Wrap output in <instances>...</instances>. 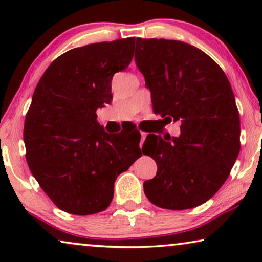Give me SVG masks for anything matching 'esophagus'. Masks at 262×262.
Listing matches in <instances>:
<instances>
[{
	"label": "esophagus",
	"instance_id": "obj_1",
	"mask_svg": "<svg viewBox=\"0 0 262 262\" xmlns=\"http://www.w3.org/2000/svg\"><path fill=\"white\" fill-rule=\"evenodd\" d=\"M141 136H142V137H141V143H139V145H141L142 146V144H143V142H144V139H145V137H146V132H141Z\"/></svg>",
	"mask_w": 262,
	"mask_h": 262
}]
</instances>
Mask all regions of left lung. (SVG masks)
<instances>
[{
  "label": "left lung",
  "instance_id": "obj_1",
  "mask_svg": "<svg viewBox=\"0 0 262 262\" xmlns=\"http://www.w3.org/2000/svg\"><path fill=\"white\" fill-rule=\"evenodd\" d=\"M135 58L154 112L181 130L179 137H146L142 151L157 164L143 185L146 198L168 210L202 205L227 180L241 148L230 82L210 56L182 41L137 38Z\"/></svg>",
  "mask_w": 262,
  "mask_h": 262
}]
</instances>
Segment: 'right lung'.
Here are the masks:
<instances>
[{
  "mask_svg": "<svg viewBox=\"0 0 262 262\" xmlns=\"http://www.w3.org/2000/svg\"><path fill=\"white\" fill-rule=\"evenodd\" d=\"M134 46L135 38H126L69 50L34 89L24 127L26 161L42 191L68 213L106 210L118 175L142 156L139 141L107 134L96 121V110L112 100L113 75L130 66Z\"/></svg>",
  "mask_w": 262,
  "mask_h": 262,
  "instance_id": "add662e5",
  "label": "right lung"
}]
</instances>
